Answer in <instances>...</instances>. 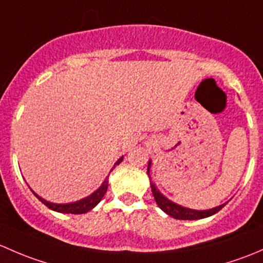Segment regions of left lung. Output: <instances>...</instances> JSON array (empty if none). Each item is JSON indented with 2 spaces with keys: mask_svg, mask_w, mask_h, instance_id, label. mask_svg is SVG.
<instances>
[{
  "mask_svg": "<svg viewBox=\"0 0 263 263\" xmlns=\"http://www.w3.org/2000/svg\"><path fill=\"white\" fill-rule=\"evenodd\" d=\"M151 163L152 162L149 161V163H148V168H147L148 176H149ZM151 187H152V192H153V196H154V200H156L157 205H158L164 213L168 214V215L172 216V218L178 219V220H196V219L208 218V216H212L215 213H218L219 210L223 209L227 204L226 202V204H221L219 205V206L213 208V209H209V210H192V209H187V208L180 206V205L175 204V202H172L171 200L167 199L166 196H163L161 192L157 190L154 183L151 182Z\"/></svg>",
  "mask_w": 263,
  "mask_h": 263,
  "instance_id": "8db88e82",
  "label": "left lung"
}]
</instances>
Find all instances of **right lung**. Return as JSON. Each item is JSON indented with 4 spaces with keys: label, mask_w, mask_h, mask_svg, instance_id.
Wrapping results in <instances>:
<instances>
[{
    "label": "right lung",
    "mask_w": 263,
    "mask_h": 263,
    "mask_svg": "<svg viewBox=\"0 0 263 263\" xmlns=\"http://www.w3.org/2000/svg\"><path fill=\"white\" fill-rule=\"evenodd\" d=\"M121 161H123V157H121L120 159H118V162L114 164L111 171L115 168V166H118V164L120 163ZM107 178H109V176H107L106 180L104 181V183H102V185L100 186V187L97 189L93 194L90 195V196L85 197V199L80 200V201L71 202V204H53V202H49V201H47V200L42 199L40 196H37L35 192H34V195L40 200V201L43 202V204L45 205V206H48L49 209L54 210V212L64 213V214H85V213L90 212L91 209H93V208L96 206L100 201H101V199L104 197V195L106 194L107 185H109V180H107Z\"/></svg>",
    "instance_id": "1"
}]
</instances>
